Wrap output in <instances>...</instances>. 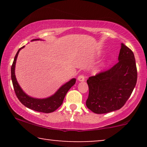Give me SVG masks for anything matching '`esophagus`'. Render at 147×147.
Listing matches in <instances>:
<instances>
[{"label":"esophagus","instance_id":"obj_1","mask_svg":"<svg viewBox=\"0 0 147 147\" xmlns=\"http://www.w3.org/2000/svg\"><path fill=\"white\" fill-rule=\"evenodd\" d=\"M78 80L79 82H84V80H85V77H84L83 75H80L78 76Z\"/></svg>","mask_w":147,"mask_h":147}]
</instances>
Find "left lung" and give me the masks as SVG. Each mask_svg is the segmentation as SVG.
<instances>
[{"label": "left lung", "instance_id": "8db88e82", "mask_svg": "<svg viewBox=\"0 0 147 147\" xmlns=\"http://www.w3.org/2000/svg\"><path fill=\"white\" fill-rule=\"evenodd\" d=\"M118 61L111 69L87 80L89 95L86 106L96 114L119 110L130 98L137 81L133 52L121 43Z\"/></svg>", "mask_w": 147, "mask_h": 147}]
</instances>
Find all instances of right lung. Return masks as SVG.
I'll return each mask as SVG.
<instances>
[{
	"label": "right lung",
	"mask_w": 147,
	"mask_h": 147,
	"mask_svg": "<svg viewBox=\"0 0 147 147\" xmlns=\"http://www.w3.org/2000/svg\"><path fill=\"white\" fill-rule=\"evenodd\" d=\"M39 40L41 39H33L31 41H39ZM24 47H25V46H23V47L20 48L18 50L15 59H14L13 65L11 66V79L12 82H13L14 90H15L16 95H17L19 101L27 108L37 112H44V113H51V112H53L57 110L61 105L68 90L76 84V78H72L69 82H66L65 84L61 86L57 90V92L55 94L49 96V97L45 98H35L27 95L22 90L21 86H19L15 76V65L18 54L21 51V49Z\"/></svg>",
	"instance_id": "add662e5"
}]
</instances>
